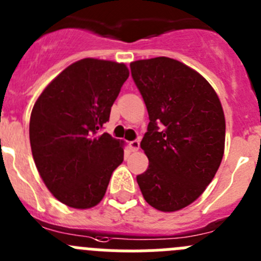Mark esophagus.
<instances>
[{"instance_id": "34e87169", "label": "esophagus", "mask_w": 261, "mask_h": 261, "mask_svg": "<svg viewBox=\"0 0 261 261\" xmlns=\"http://www.w3.org/2000/svg\"><path fill=\"white\" fill-rule=\"evenodd\" d=\"M128 145H130V149L133 150V152H136V150H139V148H140V143H139V140H133V142L128 143Z\"/></svg>"}]
</instances>
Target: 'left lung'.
<instances>
[{"instance_id": "8db88e82", "label": "left lung", "mask_w": 261, "mask_h": 261, "mask_svg": "<svg viewBox=\"0 0 261 261\" xmlns=\"http://www.w3.org/2000/svg\"><path fill=\"white\" fill-rule=\"evenodd\" d=\"M130 68L149 114L140 143L149 166L136 176L139 188L152 207L181 210L203 193L221 164L223 107L213 86L181 62L160 57Z\"/></svg>"}]
</instances>
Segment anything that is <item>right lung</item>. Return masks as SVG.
I'll list each match as a JSON object with an SVG mask.
<instances>
[{"label": "right lung", "instance_id": "right-lung-1", "mask_svg": "<svg viewBox=\"0 0 261 261\" xmlns=\"http://www.w3.org/2000/svg\"><path fill=\"white\" fill-rule=\"evenodd\" d=\"M128 74L123 63L86 58L57 75L33 106L29 140L36 167L69 207L96 206L122 164L123 142L101 128Z\"/></svg>", "mask_w": 261, "mask_h": 261}]
</instances>
